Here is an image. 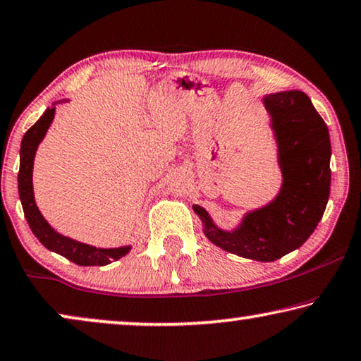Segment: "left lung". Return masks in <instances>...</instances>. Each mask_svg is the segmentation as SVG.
Returning a JSON list of instances; mask_svg holds the SVG:
<instances>
[{"mask_svg":"<svg viewBox=\"0 0 361 361\" xmlns=\"http://www.w3.org/2000/svg\"><path fill=\"white\" fill-rule=\"evenodd\" d=\"M276 142L281 188L275 200L248 211L227 231L204 207L192 209L202 231L222 250L257 262H275L311 237L331 195V137L324 119L302 91L289 90L262 98Z\"/></svg>","mask_w":361,"mask_h":361,"instance_id":"obj_1","label":"left lung"}]
</instances>
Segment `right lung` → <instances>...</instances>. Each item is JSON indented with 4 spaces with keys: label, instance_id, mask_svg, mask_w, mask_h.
<instances>
[{
    "label": "right lung",
    "instance_id": "1",
    "mask_svg": "<svg viewBox=\"0 0 361 361\" xmlns=\"http://www.w3.org/2000/svg\"><path fill=\"white\" fill-rule=\"evenodd\" d=\"M68 99H60L54 103L50 108L45 109V113L40 116L37 123L30 128L23 137L21 150H19V173H18V190H19V200H21L24 216L30 227V231L39 242L42 243L45 248L50 252L59 253L67 258V260L77 263L80 267H104L109 265L111 262L119 260L128 255L130 252L132 245H123V247H113V248H101L90 245V243L78 242L72 237L63 235L54 229L52 226L45 221L42 212L39 211L37 204H35L34 197V186H32V169H34V159L35 152L40 142L44 140L45 134L52 124L55 116V104L67 103Z\"/></svg>",
    "mask_w": 361,
    "mask_h": 361
}]
</instances>
